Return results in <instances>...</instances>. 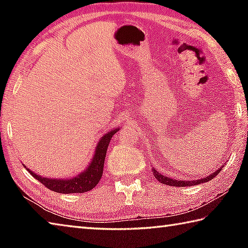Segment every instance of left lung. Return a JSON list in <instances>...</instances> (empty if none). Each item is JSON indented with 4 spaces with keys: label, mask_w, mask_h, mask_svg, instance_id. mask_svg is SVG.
<instances>
[{
    "label": "left lung",
    "mask_w": 248,
    "mask_h": 248,
    "mask_svg": "<svg viewBox=\"0 0 248 248\" xmlns=\"http://www.w3.org/2000/svg\"><path fill=\"white\" fill-rule=\"evenodd\" d=\"M224 164H226V163H224ZM224 165H222V167H223ZM222 167H220V169H217V170L213 171L212 174H210L209 176H207V177L204 178H201V179H198V180H177V179H173L170 177H167V176L165 175H162L159 174L158 171L153 169V174L155 176V178H156L159 183L164 184V185H169V186H176V187H186V186H194V185H199V184H202V183H205V182H209V180H211L216 177V176L220 173Z\"/></svg>",
    "instance_id": "1"
}]
</instances>
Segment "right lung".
<instances>
[{
	"mask_svg": "<svg viewBox=\"0 0 248 248\" xmlns=\"http://www.w3.org/2000/svg\"><path fill=\"white\" fill-rule=\"evenodd\" d=\"M119 131V128L112 129L107 133L100 138L98 143L96 144V148L94 151V155L92 157V161L86 169L81 173L78 174L74 177L70 178H48L43 177L38 174L33 173L26 167V170L29 171L32 177H35L37 180L45 185L48 189L59 192V194H82V192H86L93 189V188L98 184V182L103 176V170H104V163L105 157H106L107 148L110 142L111 138L114 134Z\"/></svg>",
	"mask_w": 248,
	"mask_h": 248,
	"instance_id": "right-lung-1",
	"label": "right lung"
}]
</instances>
